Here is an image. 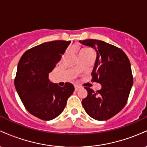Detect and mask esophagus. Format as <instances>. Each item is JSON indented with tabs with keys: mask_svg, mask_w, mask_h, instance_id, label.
Segmentation results:
<instances>
[{
	"mask_svg": "<svg viewBox=\"0 0 147 147\" xmlns=\"http://www.w3.org/2000/svg\"><path fill=\"white\" fill-rule=\"evenodd\" d=\"M79 88V86H77V85L75 86V91L78 90Z\"/></svg>",
	"mask_w": 147,
	"mask_h": 147,
	"instance_id": "1",
	"label": "esophagus"
}]
</instances>
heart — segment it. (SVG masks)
<instances>
[{
	"instance_id": "b5f03b06",
	"label": "heart",
	"mask_w": 147,
	"mask_h": 147,
	"mask_svg": "<svg viewBox=\"0 0 147 147\" xmlns=\"http://www.w3.org/2000/svg\"><path fill=\"white\" fill-rule=\"evenodd\" d=\"M88 52H94L92 51V50H91L90 48H86L82 49L79 53H88Z\"/></svg>"
}]
</instances>
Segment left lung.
Returning a JSON list of instances; mask_svg holds the SVG:
<instances>
[{"mask_svg":"<svg viewBox=\"0 0 147 147\" xmlns=\"http://www.w3.org/2000/svg\"><path fill=\"white\" fill-rule=\"evenodd\" d=\"M97 51L92 82L102 85L94 91L85 87L88 95L82 100V106L90 117L99 121L113 117L125 106L133 86L131 63L122 49L95 39L79 41Z\"/></svg>","mask_w":147,"mask_h":147,"instance_id":"left-lung-1","label":"left lung"}]
</instances>
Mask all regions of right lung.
I'll list each match as a JSON object with an SVG mask.
<instances>
[{"instance_id":"add662e5","label":"right lung","mask_w":147,"mask_h":147,"mask_svg":"<svg viewBox=\"0 0 147 147\" xmlns=\"http://www.w3.org/2000/svg\"><path fill=\"white\" fill-rule=\"evenodd\" d=\"M70 42H45L27 50L18 62L14 79L16 91L26 110L43 120L58 117L75 90L72 84L66 82L60 87L48 78Z\"/></svg>"}]
</instances>
